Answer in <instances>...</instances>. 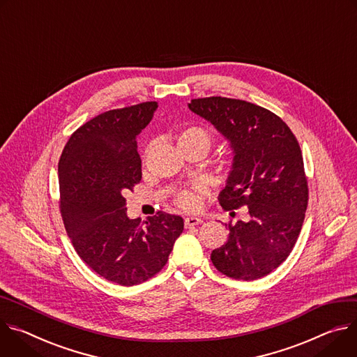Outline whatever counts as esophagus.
Instances as JSON below:
<instances>
[{"label": "esophagus", "mask_w": 357, "mask_h": 357, "mask_svg": "<svg viewBox=\"0 0 357 357\" xmlns=\"http://www.w3.org/2000/svg\"><path fill=\"white\" fill-rule=\"evenodd\" d=\"M202 222H203V220L199 218V217H187V218H184V225H185V228H191V227L199 225V224H202Z\"/></svg>", "instance_id": "esophagus-1"}]
</instances>
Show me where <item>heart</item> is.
Here are the masks:
<instances>
[{
	"instance_id": "heart-1",
	"label": "heart",
	"mask_w": 357,
	"mask_h": 357,
	"mask_svg": "<svg viewBox=\"0 0 357 357\" xmlns=\"http://www.w3.org/2000/svg\"><path fill=\"white\" fill-rule=\"evenodd\" d=\"M177 143H178V147L184 144H202L208 150L213 143V135L204 126L187 125L178 130ZM202 194H203V188L195 185L194 188H185L178 191L176 194L174 202L180 208L185 211H194L202 206Z\"/></svg>"
}]
</instances>
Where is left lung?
<instances>
[{
	"mask_svg": "<svg viewBox=\"0 0 357 357\" xmlns=\"http://www.w3.org/2000/svg\"><path fill=\"white\" fill-rule=\"evenodd\" d=\"M188 107L235 153L220 206L231 215L241 207L248 211L247 221L225 224L228 240L211 252V262L234 280L262 278L289 257L305 220L309 188L299 143L280 116L245 100L210 96Z\"/></svg>",
	"mask_w": 357,
	"mask_h": 357,
	"instance_id": "obj_1",
	"label": "left lung"
}]
</instances>
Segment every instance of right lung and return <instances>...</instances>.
I'll list each match as a JSON object with an SVG mask.
<instances>
[{
  "label": "right lung",
  "mask_w": 357,
  "mask_h": 357,
  "mask_svg": "<svg viewBox=\"0 0 357 357\" xmlns=\"http://www.w3.org/2000/svg\"><path fill=\"white\" fill-rule=\"evenodd\" d=\"M157 102L113 109L76 129L61 155L59 210L81 259L117 285L142 284L167 264L184 228L180 215L157 211L130 220L125 194L142 180L136 137Z\"/></svg>",
  "instance_id": "obj_1"
}]
</instances>
